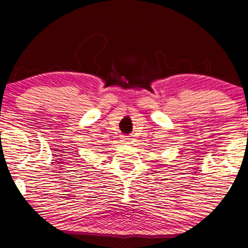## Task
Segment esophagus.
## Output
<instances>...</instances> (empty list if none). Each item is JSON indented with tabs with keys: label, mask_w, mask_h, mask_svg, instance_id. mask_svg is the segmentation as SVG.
Segmentation results:
<instances>
[{
	"label": "esophagus",
	"mask_w": 248,
	"mask_h": 248,
	"mask_svg": "<svg viewBox=\"0 0 248 248\" xmlns=\"http://www.w3.org/2000/svg\"><path fill=\"white\" fill-rule=\"evenodd\" d=\"M122 142L124 143H129V139H128V137H124V138H122Z\"/></svg>",
	"instance_id": "1"
}]
</instances>
